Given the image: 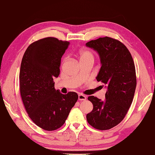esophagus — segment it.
<instances>
[{
  "mask_svg": "<svg viewBox=\"0 0 155 155\" xmlns=\"http://www.w3.org/2000/svg\"><path fill=\"white\" fill-rule=\"evenodd\" d=\"M78 100H86V97L84 95H83V94H79L78 96Z\"/></svg>",
  "mask_w": 155,
  "mask_h": 155,
  "instance_id": "1",
  "label": "esophagus"
}]
</instances>
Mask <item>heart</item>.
Returning <instances> with one entry per match:
<instances>
[{
  "label": "heart",
  "instance_id": "b5f03b06",
  "mask_svg": "<svg viewBox=\"0 0 155 155\" xmlns=\"http://www.w3.org/2000/svg\"><path fill=\"white\" fill-rule=\"evenodd\" d=\"M78 55L80 59V61H85L91 60L93 61L94 60V53L88 49H81L78 53Z\"/></svg>",
  "mask_w": 155,
  "mask_h": 155
}]
</instances>
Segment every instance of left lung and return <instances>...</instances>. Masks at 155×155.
I'll list each match as a JSON object with an SVG mask.
<instances>
[{
    "label": "left lung",
    "mask_w": 155,
    "mask_h": 155,
    "mask_svg": "<svg viewBox=\"0 0 155 155\" xmlns=\"http://www.w3.org/2000/svg\"><path fill=\"white\" fill-rule=\"evenodd\" d=\"M86 46L98 53L102 67L96 79L107 87L104 101L94 96L87 97L94 108L86 118L94 128L109 130L122 121L133 100L137 87L134 63L127 47L113 38L100 37Z\"/></svg>",
    "instance_id": "obj_1"
}]
</instances>
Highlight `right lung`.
I'll return each instance as SVG.
<instances>
[{
  "label": "right lung",
  "mask_w": 155,
  "mask_h": 155,
  "mask_svg": "<svg viewBox=\"0 0 155 155\" xmlns=\"http://www.w3.org/2000/svg\"><path fill=\"white\" fill-rule=\"evenodd\" d=\"M69 43L45 37L32 43L23 57L19 73L20 93L29 117L47 131L64 125L78 99L74 91L67 94L55 89L53 78L60 73L61 58Z\"/></svg>",
  "instance_id": "right-lung-1"
}]
</instances>
